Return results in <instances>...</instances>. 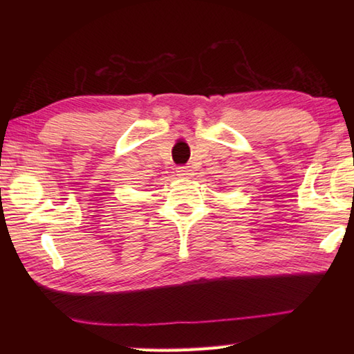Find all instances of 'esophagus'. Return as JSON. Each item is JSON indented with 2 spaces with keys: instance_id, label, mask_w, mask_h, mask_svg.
<instances>
[{
  "instance_id": "1",
  "label": "esophagus",
  "mask_w": 354,
  "mask_h": 354,
  "mask_svg": "<svg viewBox=\"0 0 354 354\" xmlns=\"http://www.w3.org/2000/svg\"><path fill=\"white\" fill-rule=\"evenodd\" d=\"M176 175L179 178L185 179V181H189V179L193 176V170L190 169V165H183V167H178Z\"/></svg>"
}]
</instances>
